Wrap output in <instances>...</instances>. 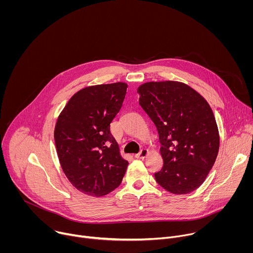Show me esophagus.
I'll list each match as a JSON object with an SVG mask.
<instances>
[{
  "label": "esophagus",
  "instance_id": "34e87169",
  "mask_svg": "<svg viewBox=\"0 0 253 253\" xmlns=\"http://www.w3.org/2000/svg\"><path fill=\"white\" fill-rule=\"evenodd\" d=\"M147 154H148V150L146 148H143V149H141V151L138 154L135 155V157L138 159H143L147 156Z\"/></svg>",
  "mask_w": 253,
  "mask_h": 253
}]
</instances>
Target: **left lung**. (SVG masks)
I'll use <instances>...</instances> for the list:
<instances>
[{"mask_svg": "<svg viewBox=\"0 0 253 253\" xmlns=\"http://www.w3.org/2000/svg\"><path fill=\"white\" fill-rule=\"evenodd\" d=\"M137 92L161 143L163 167L154 174L157 183L173 194L194 191L219 150L218 128L209 104L189 86L174 81L145 83Z\"/></svg>", "mask_w": 253, "mask_h": 253, "instance_id": "8db88e82", "label": "left lung"}]
</instances>
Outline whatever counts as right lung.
<instances>
[{"instance_id": "add662e5", "label": "right lung", "mask_w": 253, "mask_h": 253, "mask_svg": "<svg viewBox=\"0 0 253 253\" xmlns=\"http://www.w3.org/2000/svg\"><path fill=\"white\" fill-rule=\"evenodd\" d=\"M127 84L114 83L84 88L61 112L54 137L59 161L69 181L79 191L103 196L117 188L128 161L110 132L120 111Z\"/></svg>"}]
</instances>
